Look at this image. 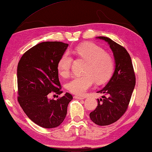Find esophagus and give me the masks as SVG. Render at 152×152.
I'll return each mask as SVG.
<instances>
[{
	"instance_id": "1",
	"label": "esophagus",
	"mask_w": 152,
	"mask_h": 152,
	"mask_svg": "<svg viewBox=\"0 0 152 152\" xmlns=\"http://www.w3.org/2000/svg\"><path fill=\"white\" fill-rule=\"evenodd\" d=\"M74 98L75 99H78V100H82V99H84V97H82V96H74Z\"/></svg>"
}]
</instances>
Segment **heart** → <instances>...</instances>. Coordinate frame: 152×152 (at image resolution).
Masks as SVG:
<instances>
[{
  "label": "heart",
  "mask_w": 152,
  "mask_h": 152,
  "mask_svg": "<svg viewBox=\"0 0 152 152\" xmlns=\"http://www.w3.org/2000/svg\"><path fill=\"white\" fill-rule=\"evenodd\" d=\"M77 59L86 61L82 76H77L68 82V90L76 95H84L95 81L102 84L108 80L114 69V60L109 53L93 43H84L72 50ZM73 59L68 52L63 54L57 64L59 74L63 77L70 75Z\"/></svg>",
  "instance_id": "obj_1"
}]
</instances>
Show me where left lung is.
Here are the masks:
<instances>
[{
  "instance_id": "obj_1",
  "label": "left lung",
  "mask_w": 152,
  "mask_h": 152,
  "mask_svg": "<svg viewBox=\"0 0 152 152\" xmlns=\"http://www.w3.org/2000/svg\"><path fill=\"white\" fill-rule=\"evenodd\" d=\"M98 38L109 44L114 53L115 68L108 83L98 92L104 96L98 99V106L90 113V118L98 126H107L116 122L126 112L136 85V76L126 49L109 38Z\"/></svg>"
}]
</instances>
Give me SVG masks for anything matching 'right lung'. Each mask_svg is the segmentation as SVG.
Instances as JSON below:
<instances>
[{"label":"right lung","instance_id":"1","mask_svg":"<svg viewBox=\"0 0 152 152\" xmlns=\"http://www.w3.org/2000/svg\"><path fill=\"white\" fill-rule=\"evenodd\" d=\"M68 45L43 42L28 50L17 66L18 102L30 120L45 128L60 126L65 119L72 96L66 93L56 100L50 93L61 94L57 64Z\"/></svg>","mask_w":152,"mask_h":152}]
</instances>
